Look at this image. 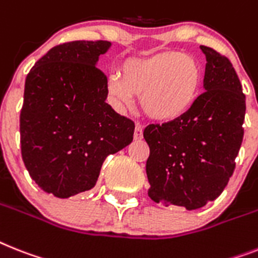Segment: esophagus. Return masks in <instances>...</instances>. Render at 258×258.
Wrapping results in <instances>:
<instances>
[{
    "instance_id": "obj_1",
    "label": "esophagus",
    "mask_w": 258,
    "mask_h": 258,
    "mask_svg": "<svg viewBox=\"0 0 258 258\" xmlns=\"http://www.w3.org/2000/svg\"><path fill=\"white\" fill-rule=\"evenodd\" d=\"M134 140H142L144 137V132H142V126L140 124H136V127H134Z\"/></svg>"
}]
</instances>
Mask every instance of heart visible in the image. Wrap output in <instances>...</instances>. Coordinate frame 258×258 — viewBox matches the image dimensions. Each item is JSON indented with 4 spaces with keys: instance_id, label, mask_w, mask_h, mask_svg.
I'll use <instances>...</instances> for the list:
<instances>
[{
    "instance_id": "b5f03b06",
    "label": "heart",
    "mask_w": 258,
    "mask_h": 258,
    "mask_svg": "<svg viewBox=\"0 0 258 258\" xmlns=\"http://www.w3.org/2000/svg\"><path fill=\"white\" fill-rule=\"evenodd\" d=\"M202 68L190 55L166 51L125 61L120 75L108 80V95L120 108H129L141 96L144 113L169 122L182 117L195 104L202 87Z\"/></svg>"
}]
</instances>
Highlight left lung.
<instances>
[{"label":"left lung","mask_w":258,"mask_h":258,"mask_svg":"<svg viewBox=\"0 0 258 258\" xmlns=\"http://www.w3.org/2000/svg\"><path fill=\"white\" fill-rule=\"evenodd\" d=\"M206 55L204 89L187 113L145 127L150 148L149 197L157 203L198 210L228 184L241 146L245 95L224 55L201 46Z\"/></svg>","instance_id":"obj_1"}]
</instances>
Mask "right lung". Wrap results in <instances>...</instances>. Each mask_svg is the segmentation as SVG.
I'll list each match as a JSON object with an SVG mask.
<instances>
[{"label": "right lung", "mask_w": 258, "mask_h": 258, "mask_svg": "<svg viewBox=\"0 0 258 258\" xmlns=\"http://www.w3.org/2000/svg\"><path fill=\"white\" fill-rule=\"evenodd\" d=\"M108 40L57 44L26 76L19 116L21 152L44 192L70 198L95 187L103 162L133 141L134 122L109 104L96 67Z\"/></svg>", "instance_id": "add662e5"}]
</instances>
